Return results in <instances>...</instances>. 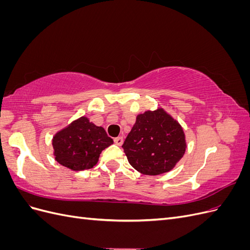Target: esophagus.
Masks as SVG:
<instances>
[{"label": "esophagus", "instance_id": "1", "mask_svg": "<svg viewBox=\"0 0 250 250\" xmlns=\"http://www.w3.org/2000/svg\"><path fill=\"white\" fill-rule=\"evenodd\" d=\"M113 141H115L116 145L121 146V145H122V144H123V137H118V138H116Z\"/></svg>", "mask_w": 250, "mask_h": 250}]
</instances>
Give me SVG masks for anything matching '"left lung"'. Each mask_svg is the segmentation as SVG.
<instances>
[{
  "label": "left lung",
  "instance_id": "left-lung-1",
  "mask_svg": "<svg viewBox=\"0 0 250 250\" xmlns=\"http://www.w3.org/2000/svg\"><path fill=\"white\" fill-rule=\"evenodd\" d=\"M122 148L135 170L160 175L175 167L186 152L187 143L183 127L158 108L138 115Z\"/></svg>",
  "mask_w": 250,
  "mask_h": 250
}]
</instances>
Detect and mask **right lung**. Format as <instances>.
<instances>
[{"mask_svg":"<svg viewBox=\"0 0 250 250\" xmlns=\"http://www.w3.org/2000/svg\"><path fill=\"white\" fill-rule=\"evenodd\" d=\"M113 144L101 126L81 117L53 137L55 160L73 171L93 168L102 151Z\"/></svg>","mask_w":250,"mask_h":250,"instance_id":"right-lung-1","label":"right lung"}]
</instances>
